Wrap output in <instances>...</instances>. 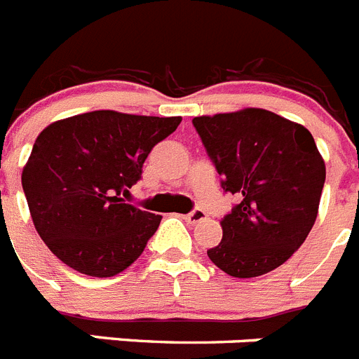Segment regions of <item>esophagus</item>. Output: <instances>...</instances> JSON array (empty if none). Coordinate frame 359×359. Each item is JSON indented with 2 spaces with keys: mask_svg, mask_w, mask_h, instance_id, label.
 Instances as JSON below:
<instances>
[{
  "mask_svg": "<svg viewBox=\"0 0 359 359\" xmlns=\"http://www.w3.org/2000/svg\"><path fill=\"white\" fill-rule=\"evenodd\" d=\"M184 218H186L189 224H197V222H202V220H204L205 213L202 210H193L191 213H188Z\"/></svg>",
  "mask_w": 359,
  "mask_h": 359,
  "instance_id": "1",
  "label": "esophagus"
}]
</instances>
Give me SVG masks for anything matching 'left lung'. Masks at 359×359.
I'll use <instances>...</instances> for the list:
<instances>
[{
	"label": "left lung",
	"instance_id": "left-lung-1",
	"mask_svg": "<svg viewBox=\"0 0 359 359\" xmlns=\"http://www.w3.org/2000/svg\"><path fill=\"white\" fill-rule=\"evenodd\" d=\"M222 188L240 204L220 220L222 240L208 251L218 269L253 278L292 257L313 229L325 162L305 126L264 108L193 119Z\"/></svg>",
	"mask_w": 359,
	"mask_h": 359
}]
</instances>
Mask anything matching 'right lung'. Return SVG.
<instances>
[{
  "instance_id": "obj_1",
  "label": "right lung",
  "mask_w": 359,
  "mask_h": 359,
  "mask_svg": "<svg viewBox=\"0 0 359 359\" xmlns=\"http://www.w3.org/2000/svg\"><path fill=\"white\" fill-rule=\"evenodd\" d=\"M182 117L97 110L48 124L21 173L34 227L68 267L95 278L128 269L161 215L126 204L142 164Z\"/></svg>"
}]
</instances>
